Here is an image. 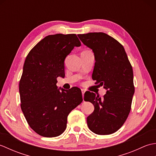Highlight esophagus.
<instances>
[{"label": "esophagus", "instance_id": "34e87169", "mask_svg": "<svg viewBox=\"0 0 156 156\" xmlns=\"http://www.w3.org/2000/svg\"><path fill=\"white\" fill-rule=\"evenodd\" d=\"M82 91V97H84V92H85V90H84V89H82L81 90Z\"/></svg>", "mask_w": 156, "mask_h": 156}]
</instances>
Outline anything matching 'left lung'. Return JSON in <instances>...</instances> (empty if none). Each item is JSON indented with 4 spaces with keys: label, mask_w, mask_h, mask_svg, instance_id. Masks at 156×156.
Instances as JSON below:
<instances>
[{
    "label": "left lung",
    "mask_w": 156,
    "mask_h": 156,
    "mask_svg": "<svg viewBox=\"0 0 156 156\" xmlns=\"http://www.w3.org/2000/svg\"><path fill=\"white\" fill-rule=\"evenodd\" d=\"M78 36L94 53L92 79L107 90L102 98L85 92L84 100L94 107L87 117L88 127L96 134H112L122 127L131 111L135 92L132 66L123 46L108 35L94 32Z\"/></svg>",
    "instance_id": "left-lung-1"
}]
</instances>
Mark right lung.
Segmentation results:
<instances>
[{
    "mask_svg": "<svg viewBox=\"0 0 156 156\" xmlns=\"http://www.w3.org/2000/svg\"><path fill=\"white\" fill-rule=\"evenodd\" d=\"M81 43L76 34L46 36L29 51L19 82L21 108L30 127L46 137L60 135L67 117L82 101L78 88H59L57 78L65 76L64 61Z\"/></svg>",
    "mask_w": 156,
    "mask_h": 156,
    "instance_id": "add662e5",
    "label": "right lung"
}]
</instances>
